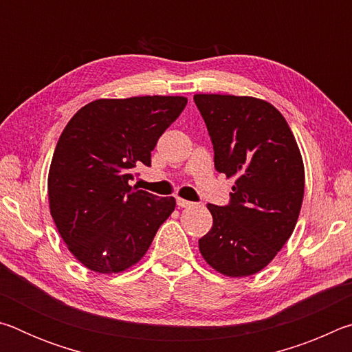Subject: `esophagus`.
<instances>
[{
	"instance_id": "1",
	"label": "esophagus",
	"mask_w": 352,
	"mask_h": 352,
	"mask_svg": "<svg viewBox=\"0 0 352 352\" xmlns=\"http://www.w3.org/2000/svg\"><path fill=\"white\" fill-rule=\"evenodd\" d=\"M177 205L180 206V208H190V206H194L192 201H189V200H184V199H180V197L177 199Z\"/></svg>"
}]
</instances>
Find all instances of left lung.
Listing matches in <instances>:
<instances>
[{
  "label": "left lung",
  "instance_id": "obj_1",
  "mask_svg": "<svg viewBox=\"0 0 352 352\" xmlns=\"http://www.w3.org/2000/svg\"><path fill=\"white\" fill-rule=\"evenodd\" d=\"M214 147V166L236 178L230 205H208L212 226L199 241L214 270L250 276L273 261L295 230L305 164L284 116L270 102L233 94H194Z\"/></svg>",
  "mask_w": 352,
  "mask_h": 352
}]
</instances>
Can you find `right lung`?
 Instances as JSON below:
<instances>
[{"instance_id":"add662e5","label":"right lung","mask_w":352,"mask_h":352,"mask_svg":"<svg viewBox=\"0 0 352 352\" xmlns=\"http://www.w3.org/2000/svg\"><path fill=\"white\" fill-rule=\"evenodd\" d=\"M188 99H98L69 119L47 175L50 211L74 258L96 273H121L142 259L174 197L132 188L133 169L151 152Z\"/></svg>"}]
</instances>
